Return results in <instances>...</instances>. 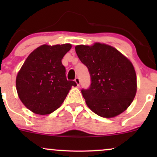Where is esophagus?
I'll return each mask as SVG.
<instances>
[{"label": "esophagus", "instance_id": "esophagus-1", "mask_svg": "<svg viewBox=\"0 0 157 157\" xmlns=\"http://www.w3.org/2000/svg\"><path fill=\"white\" fill-rule=\"evenodd\" d=\"M75 82H76V83H77V86H79V85L80 84V78H78V77H76V78H75Z\"/></svg>", "mask_w": 157, "mask_h": 157}]
</instances>
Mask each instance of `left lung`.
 Returning a JSON list of instances; mask_svg holds the SVG:
<instances>
[{"label": "left lung", "instance_id": "left-lung-1", "mask_svg": "<svg viewBox=\"0 0 157 157\" xmlns=\"http://www.w3.org/2000/svg\"><path fill=\"white\" fill-rule=\"evenodd\" d=\"M75 51L91 76L89 89L81 91L88 107L105 118L125 111L137 89L136 71L130 60L113 46L100 43L77 45Z\"/></svg>", "mask_w": 157, "mask_h": 157}]
</instances>
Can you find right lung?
Returning a JSON list of instances; mask_svg holds the SVG:
<instances>
[{"mask_svg": "<svg viewBox=\"0 0 157 157\" xmlns=\"http://www.w3.org/2000/svg\"><path fill=\"white\" fill-rule=\"evenodd\" d=\"M71 44H44L28 56L16 77L20 100L37 114H49L62 105L75 81L67 80L63 57Z\"/></svg>", "mask_w": 157, "mask_h": 157, "instance_id": "1", "label": "right lung"}]
</instances>
